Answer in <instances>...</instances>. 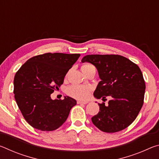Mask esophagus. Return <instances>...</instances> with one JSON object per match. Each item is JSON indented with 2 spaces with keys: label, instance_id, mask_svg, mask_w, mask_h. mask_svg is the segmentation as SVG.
<instances>
[{
  "label": "esophagus",
  "instance_id": "obj_1",
  "mask_svg": "<svg viewBox=\"0 0 159 159\" xmlns=\"http://www.w3.org/2000/svg\"><path fill=\"white\" fill-rule=\"evenodd\" d=\"M77 103L79 104H86L88 103V102H83V101L78 100V101H77Z\"/></svg>",
  "mask_w": 159,
  "mask_h": 159
}]
</instances>
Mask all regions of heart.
<instances>
[{"instance_id":"b5f03b06","label":"heart","mask_w":159,"mask_h":159,"mask_svg":"<svg viewBox=\"0 0 159 159\" xmlns=\"http://www.w3.org/2000/svg\"><path fill=\"white\" fill-rule=\"evenodd\" d=\"M81 70L85 74L90 71H96L95 67L91 64H84L81 66ZM90 92L91 88L90 87L80 85H71L66 90V93L72 97V98L80 99V100L87 99L89 98Z\"/></svg>"}]
</instances>
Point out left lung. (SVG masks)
<instances>
[{
	"mask_svg": "<svg viewBox=\"0 0 159 159\" xmlns=\"http://www.w3.org/2000/svg\"><path fill=\"white\" fill-rule=\"evenodd\" d=\"M82 62H90L98 69L99 81L94 97L108 106L98 103L99 111L91 118L93 124L105 133H116L128 127L138 116L144 103L145 83L136 64L118 55H88Z\"/></svg>",
	"mask_w": 159,
	"mask_h": 159,
	"instance_id": "obj_1",
	"label": "left lung"
}]
</instances>
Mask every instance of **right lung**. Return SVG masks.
I'll use <instances>...</instances> for the list:
<instances>
[{
	"label": "right lung",
	"mask_w": 159,
	"mask_h": 159,
	"mask_svg": "<svg viewBox=\"0 0 159 159\" xmlns=\"http://www.w3.org/2000/svg\"><path fill=\"white\" fill-rule=\"evenodd\" d=\"M80 55L45 53L29 59L16 73L15 99L25 119L33 128L52 131L66 121L76 101L68 96L53 100L50 95L63 84L66 73Z\"/></svg>",
	"instance_id": "add662e5"
}]
</instances>
